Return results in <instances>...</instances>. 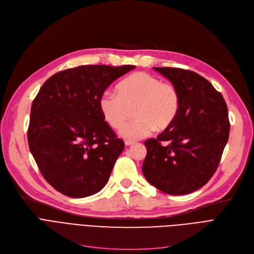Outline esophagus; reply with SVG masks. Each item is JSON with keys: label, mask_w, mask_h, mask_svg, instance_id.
<instances>
[{"label": "esophagus", "mask_w": 254, "mask_h": 254, "mask_svg": "<svg viewBox=\"0 0 254 254\" xmlns=\"http://www.w3.org/2000/svg\"><path fill=\"white\" fill-rule=\"evenodd\" d=\"M135 143H136L135 141H130V140H126V142H125L126 146H131V145H134Z\"/></svg>", "instance_id": "obj_1"}]
</instances>
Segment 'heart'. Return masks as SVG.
Instances as JSON below:
<instances>
[{
    "label": "heart",
    "mask_w": 254,
    "mask_h": 254,
    "mask_svg": "<svg viewBox=\"0 0 254 254\" xmlns=\"http://www.w3.org/2000/svg\"><path fill=\"white\" fill-rule=\"evenodd\" d=\"M117 96L106 92L99 102L105 123L113 129H120L132 111L135 119L122 130V136L138 140L150 135L152 130L167 128L176 118L180 108L178 88L170 82L148 73L131 74L120 81Z\"/></svg>",
    "instance_id": "heart-1"
}]
</instances>
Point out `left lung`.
Wrapping results in <instances>:
<instances>
[{"mask_svg": "<svg viewBox=\"0 0 254 254\" xmlns=\"http://www.w3.org/2000/svg\"><path fill=\"white\" fill-rule=\"evenodd\" d=\"M180 93L176 118L155 139L144 144L145 178L169 194H188L204 186L216 172L229 140L228 106L206 78L180 68H154Z\"/></svg>", "mask_w": 254, "mask_h": 254, "instance_id": "1", "label": "left lung"}]
</instances>
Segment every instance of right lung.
<instances>
[{"label": "right lung", "instance_id": "1", "mask_svg": "<svg viewBox=\"0 0 254 254\" xmlns=\"http://www.w3.org/2000/svg\"><path fill=\"white\" fill-rule=\"evenodd\" d=\"M135 68L83 64L48 78L31 108L28 141L53 189L85 197L108 182L125 142L105 123L99 102L114 80Z\"/></svg>", "mask_w": 254, "mask_h": 254}]
</instances>
